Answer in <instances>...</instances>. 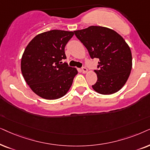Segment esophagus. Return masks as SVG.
Here are the masks:
<instances>
[{
  "mask_svg": "<svg viewBox=\"0 0 150 150\" xmlns=\"http://www.w3.org/2000/svg\"><path fill=\"white\" fill-rule=\"evenodd\" d=\"M81 71H82V73H83L85 74V73H86L87 72H88V69L86 67H83L82 69H81Z\"/></svg>",
  "mask_w": 150,
  "mask_h": 150,
  "instance_id": "obj_1",
  "label": "esophagus"
}]
</instances>
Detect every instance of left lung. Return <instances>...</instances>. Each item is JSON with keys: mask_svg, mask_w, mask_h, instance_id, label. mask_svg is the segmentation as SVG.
<instances>
[{"mask_svg": "<svg viewBox=\"0 0 150 150\" xmlns=\"http://www.w3.org/2000/svg\"><path fill=\"white\" fill-rule=\"evenodd\" d=\"M91 58H98L97 81L92 86L101 95H112L122 88L132 67L130 48L118 33L109 28L91 26L74 31Z\"/></svg>", "mask_w": 150, "mask_h": 150, "instance_id": "1", "label": "left lung"}]
</instances>
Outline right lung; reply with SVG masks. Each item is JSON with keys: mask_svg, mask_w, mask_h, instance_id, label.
<instances>
[{"mask_svg": "<svg viewBox=\"0 0 150 150\" xmlns=\"http://www.w3.org/2000/svg\"><path fill=\"white\" fill-rule=\"evenodd\" d=\"M73 31L51 30L35 36L25 48L21 59V71L33 93L45 99L62 97L71 87L78 71L62 64L65 46Z\"/></svg>", "mask_w": 150, "mask_h": 150, "instance_id": "obj_1", "label": "right lung"}]
</instances>
